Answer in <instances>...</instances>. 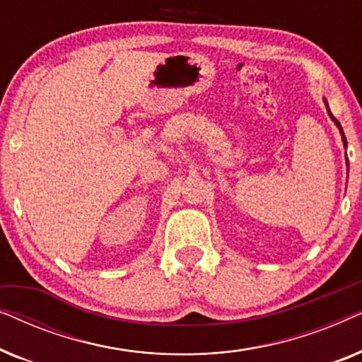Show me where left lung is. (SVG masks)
<instances>
[{
    "label": "left lung",
    "instance_id": "obj_1",
    "mask_svg": "<svg viewBox=\"0 0 362 362\" xmlns=\"http://www.w3.org/2000/svg\"><path fill=\"white\" fill-rule=\"evenodd\" d=\"M326 108H328V103H326ZM328 113H329V115H331V118H333V120H334V123H336V125H338V128H339V130H341V135H343V141H344V146H346V145H348V141H346V136H344V132H343V128H341V123H339L338 120H336V118L333 117V113H331V112H329V108H328Z\"/></svg>",
    "mask_w": 362,
    "mask_h": 362
}]
</instances>
